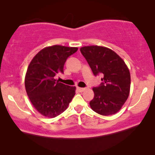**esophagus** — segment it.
Masks as SVG:
<instances>
[{
	"label": "esophagus",
	"instance_id": "34e87169",
	"mask_svg": "<svg viewBox=\"0 0 155 155\" xmlns=\"http://www.w3.org/2000/svg\"><path fill=\"white\" fill-rule=\"evenodd\" d=\"M77 90L79 91L80 92H84V91L85 90H87V88L86 87H78Z\"/></svg>",
	"mask_w": 155,
	"mask_h": 155
}]
</instances>
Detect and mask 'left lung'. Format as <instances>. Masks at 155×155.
Wrapping results in <instances>:
<instances>
[{
	"mask_svg": "<svg viewBox=\"0 0 155 155\" xmlns=\"http://www.w3.org/2000/svg\"><path fill=\"white\" fill-rule=\"evenodd\" d=\"M80 52L94 75H103L101 84L92 88L94 96L90 102L92 109L103 116L117 113L130 92V75L126 63L114 51L103 46H84Z\"/></svg>",
	"mask_w": 155,
	"mask_h": 155,
	"instance_id": "left-lung-1",
	"label": "left lung"
}]
</instances>
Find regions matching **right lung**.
I'll use <instances>...</instances> for the list:
<instances>
[{
  "instance_id": "1",
  "label": "right lung",
  "mask_w": 155,
  "mask_h": 155,
  "mask_svg": "<svg viewBox=\"0 0 155 155\" xmlns=\"http://www.w3.org/2000/svg\"><path fill=\"white\" fill-rule=\"evenodd\" d=\"M76 47L55 45L44 48L34 57L27 68L25 84L31 104L41 115L54 118L68 108L75 94V87L58 82L67 58Z\"/></svg>"
}]
</instances>
